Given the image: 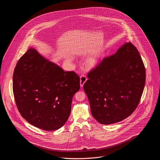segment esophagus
Instances as JSON below:
<instances>
[{
	"mask_svg": "<svg viewBox=\"0 0 160 160\" xmlns=\"http://www.w3.org/2000/svg\"><path fill=\"white\" fill-rule=\"evenodd\" d=\"M87 80V78L85 76H82L80 77V87L83 88L84 83H86Z\"/></svg>",
	"mask_w": 160,
	"mask_h": 160,
	"instance_id": "esophagus-1",
	"label": "esophagus"
}]
</instances>
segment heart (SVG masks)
Wrapping results in <instances>:
<instances>
[{"instance_id": "b5f03b06", "label": "heart", "mask_w": 160, "mask_h": 160, "mask_svg": "<svg viewBox=\"0 0 160 160\" xmlns=\"http://www.w3.org/2000/svg\"><path fill=\"white\" fill-rule=\"evenodd\" d=\"M104 55V52L102 49L94 52L84 61V66L88 70L97 68L103 60Z\"/></svg>"}]
</instances>
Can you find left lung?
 <instances>
[{"instance_id":"1","label":"left lung","mask_w":160,"mask_h":160,"mask_svg":"<svg viewBox=\"0 0 160 160\" xmlns=\"http://www.w3.org/2000/svg\"><path fill=\"white\" fill-rule=\"evenodd\" d=\"M83 86L98 122H120L136 110L145 84V66L137 48L127 42L89 72Z\"/></svg>"}]
</instances>
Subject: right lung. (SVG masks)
<instances>
[{
    "label": "right lung",
    "instance_id": "obj_1",
    "mask_svg": "<svg viewBox=\"0 0 160 160\" xmlns=\"http://www.w3.org/2000/svg\"><path fill=\"white\" fill-rule=\"evenodd\" d=\"M80 77L46 59L32 47L18 61L13 92L19 112L31 125L56 130L67 121Z\"/></svg>",
    "mask_w": 160,
    "mask_h": 160
}]
</instances>
